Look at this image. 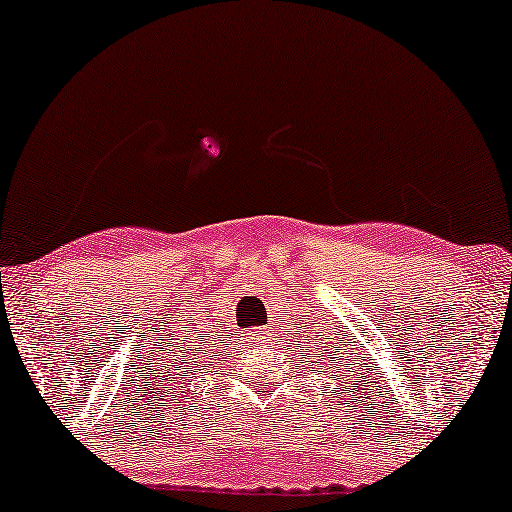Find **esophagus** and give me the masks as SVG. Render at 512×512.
I'll list each match as a JSON object with an SVG mask.
<instances>
[{
	"label": "esophagus",
	"mask_w": 512,
	"mask_h": 512,
	"mask_svg": "<svg viewBox=\"0 0 512 512\" xmlns=\"http://www.w3.org/2000/svg\"><path fill=\"white\" fill-rule=\"evenodd\" d=\"M244 335H247V340L254 342V345H261V342L270 338V331H268V328H254V331H249Z\"/></svg>",
	"instance_id": "34e87169"
}]
</instances>
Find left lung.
Listing matches in <instances>:
<instances>
[{
    "instance_id": "1",
    "label": "left lung",
    "mask_w": 512,
    "mask_h": 512,
    "mask_svg": "<svg viewBox=\"0 0 512 512\" xmlns=\"http://www.w3.org/2000/svg\"><path fill=\"white\" fill-rule=\"evenodd\" d=\"M335 335H338V333H335ZM326 340H331V338H326ZM335 345H338V342H335ZM314 347H319V342H314ZM324 347H326V342H324ZM331 347H333V342H328V349H321V359L312 361V363H319V368H321L319 375L326 373L328 380H331V382H326L328 387H331L333 380H335V389H338V384H340L342 394L349 396V391L345 387V384H347L345 377H356V370H359L361 363H356V359H352L349 354H342V352L338 354ZM303 359H305V354H303ZM296 366H298V363H296ZM363 368L368 370L366 363H363ZM359 377H361V373H359ZM363 377H366V375H363ZM333 394H335V391H333Z\"/></svg>"
}]
</instances>
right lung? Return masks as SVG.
I'll list each match as a JSON object with an SVG mask.
<instances>
[{"instance_id": "1", "label": "right lung", "mask_w": 512, "mask_h": 512, "mask_svg": "<svg viewBox=\"0 0 512 512\" xmlns=\"http://www.w3.org/2000/svg\"><path fill=\"white\" fill-rule=\"evenodd\" d=\"M198 338H205V335H198ZM209 338V335H207ZM195 346V350H191L190 347ZM167 354H153V349H151V354L156 356V361H153V366H156V370H158V366H160V370H165V373H160V377H170V382H174L177 384L179 380L186 384V375H195L198 373V361L195 359H200V354H205V347H202V342H195L191 335H186V342H177V345H170V342H167ZM163 345H160V349L158 352H163ZM192 354V359H187V354ZM163 360L164 363L160 364L159 361Z\"/></svg>"}]
</instances>
